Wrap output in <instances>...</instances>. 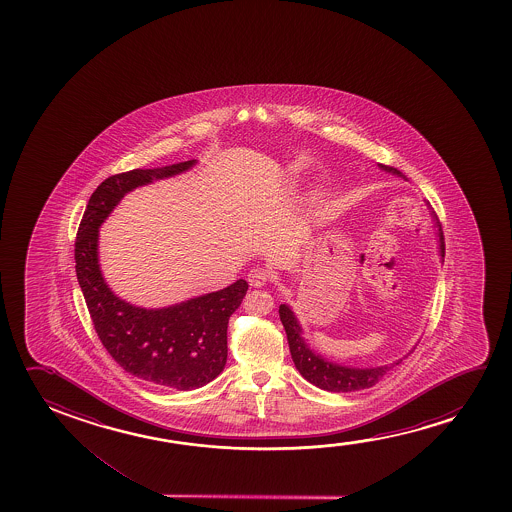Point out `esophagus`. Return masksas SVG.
Returning a JSON list of instances; mask_svg holds the SVG:
<instances>
[{"mask_svg": "<svg viewBox=\"0 0 512 512\" xmlns=\"http://www.w3.org/2000/svg\"><path fill=\"white\" fill-rule=\"evenodd\" d=\"M267 281H269V271L266 267H253L248 273V283L252 287H264Z\"/></svg>", "mask_w": 512, "mask_h": 512, "instance_id": "obj_1", "label": "esophagus"}]
</instances>
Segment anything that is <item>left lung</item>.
<instances>
[{"mask_svg": "<svg viewBox=\"0 0 512 512\" xmlns=\"http://www.w3.org/2000/svg\"><path fill=\"white\" fill-rule=\"evenodd\" d=\"M381 168L400 175L395 168H386V166H381ZM439 231H441V225H439ZM439 239H441V255L444 257L442 232H439ZM280 320L287 332L290 353H292V360H294L297 371L301 372L302 378L308 379L311 385L318 386L327 392H355V390L371 388L385 376L386 371L392 369L393 365L402 362L399 360L397 364L383 365V367H374V369H353V367L332 364L309 350L301 337L302 329L297 323V318L287 304L280 306Z\"/></svg>", "mask_w": 512, "mask_h": 512, "instance_id": "left-lung-1", "label": "left lung"}]
</instances>
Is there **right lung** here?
Listing matches in <instances>:
<instances>
[{
    "mask_svg": "<svg viewBox=\"0 0 512 512\" xmlns=\"http://www.w3.org/2000/svg\"><path fill=\"white\" fill-rule=\"evenodd\" d=\"M196 161L112 175L92 192L75 239V271L99 341L136 378L196 390L224 371L227 323L248 290L245 280L171 308L143 309L113 295L98 266V227L127 192L178 175Z\"/></svg>",
    "mask_w": 512,
    "mask_h": 512,
    "instance_id": "1",
    "label": "right lung"
}]
</instances>
